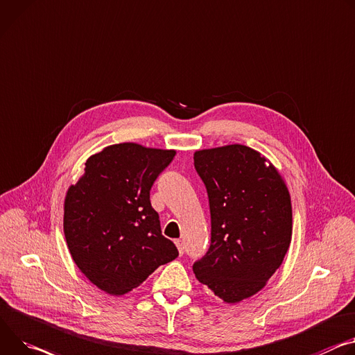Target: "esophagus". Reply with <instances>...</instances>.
Wrapping results in <instances>:
<instances>
[{
    "label": "esophagus",
    "instance_id": "obj_1",
    "mask_svg": "<svg viewBox=\"0 0 355 355\" xmlns=\"http://www.w3.org/2000/svg\"><path fill=\"white\" fill-rule=\"evenodd\" d=\"M175 245H177V248H178V253L182 256V254H184V243H182V241H181V239H177V241H175Z\"/></svg>",
    "mask_w": 355,
    "mask_h": 355
}]
</instances>
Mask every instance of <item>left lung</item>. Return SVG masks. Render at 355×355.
Wrapping results in <instances>:
<instances>
[{
    "label": "left lung",
    "mask_w": 355,
    "mask_h": 355,
    "mask_svg": "<svg viewBox=\"0 0 355 355\" xmlns=\"http://www.w3.org/2000/svg\"><path fill=\"white\" fill-rule=\"evenodd\" d=\"M211 212V245L192 266L225 303L262 290L292 241V202L284 180L259 153L231 144L194 153Z\"/></svg>",
    "instance_id": "obj_1"
}]
</instances>
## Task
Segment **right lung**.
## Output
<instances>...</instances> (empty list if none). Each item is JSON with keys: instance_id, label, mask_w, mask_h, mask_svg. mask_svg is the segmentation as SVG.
<instances>
[{"instance_id": "right-lung-1", "label": "right lung", "mask_w": 355, "mask_h": 355, "mask_svg": "<svg viewBox=\"0 0 355 355\" xmlns=\"http://www.w3.org/2000/svg\"><path fill=\"white\" fill-rule=\"evenodd\" d=\"M174 155L137 143L105 147L67 192L63 232L72 259L109 295L130 292L178 256L150 202L154 181Z\"/></svg>"}]
</instances>
